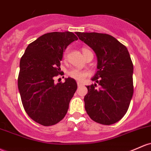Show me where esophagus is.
Returning <instances> with one entry per match:
<instances>
[{"mask_svg": "<svg viewBox=\"0 0 151 151\" xmlns=\"http://www.w3.org/2000/svg\"><path fill=\"white\" fill-rule=\"evenodd\" d=\"M77 85H78V87H79V86L82 85V84L81 83V82H77Z\"/></svg>", "mask_w": 151, "mask_h": 151, "instance_id": "34e87169", "label": "esophagus"}]
</instances>
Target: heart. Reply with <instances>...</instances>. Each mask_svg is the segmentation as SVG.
<instances>
[{
  "label": "heart",
  "instance_id": "heart-1",
  "mask_svg": "<svg viewBox=\"0 0 151 151\" xmlns=\"http://www.w3.org/2000/svg\"><path fill=\"white\" fill-rule=\"evenodd\" d=\"M90 50H89V49H87V48H82V54H83L84 56L85 55L86 53L88 52ZM66 57V54H64V57ZM67 74L69 77H71V78L82 82V81L84 80V79L88 77L89 75V73L88 72H87V71H82V70H79L78 69H76V68H72V69H70L69 71H68Z\"/></svg>",
  "mask_w": 151,
  "mask_h": 151
}]
</instances>
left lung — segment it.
<instances>
[{
    "instance_id": "obj_1",
    "label": "left lung",
    "mask_w": 151,
    "mask_h": 151,
    "mask_svg": "<svg viewBox=\"0 0 151 151\" xmlns=\"http://www.w3.org/2000/svg\"><path fill=\"white\" fill-rule=\"evenodd\" d=\"M81 41L95 52L98 71L87 86L84 107L91 119L112 125L123 117L133 94V64L126 46L113 36L100 33L76 32Z\"/></svg>"
}]
</instances>
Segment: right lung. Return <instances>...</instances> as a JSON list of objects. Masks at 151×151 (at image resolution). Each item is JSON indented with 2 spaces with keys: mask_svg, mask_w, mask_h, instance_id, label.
Here are the masks:
<instances>
[{
  "mask_svg": "<svg viewBox=\"0 0 151 151\" xmlns=\"http://www.w3.org/2000/svg\"><path fill=\"white\" fill-rule=\"evenodd\" d=\"M78 38L72 32H51L29 44L20 61L18 77L21 102L33 120L44 125H55L67 114L77 88L74 79L55 83L61 74L63 52Z\"/></svg>",
  "mask_w": 151,
  "mask_h": 151,
  "instance_id": "right-lung-1",
  "label": "right lung"
}]
</instances>
